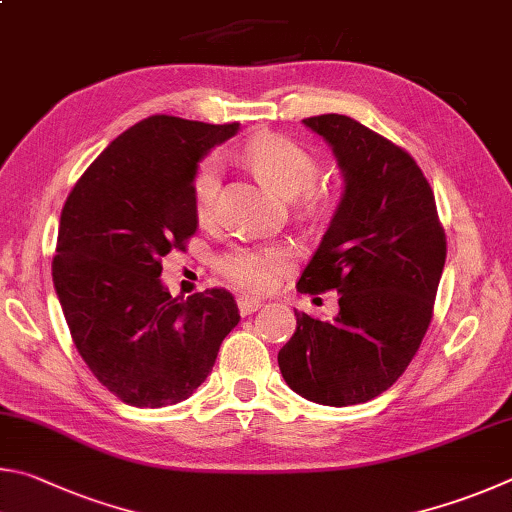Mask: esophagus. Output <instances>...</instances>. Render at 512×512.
<instances>
[{
	"instance_id": "esophagus-1",
	"label": "esophagus",
	"mask_w": 512,
	"mask_h": 512,
	"mask_svg": "<svg viewBox=\"0 0 512 512\" xmlns=\"http://www.w3.org/2000/svg\"><path fill=\"white\" fill-rule=\"evenodd\" d=\"M263 303L258 301V299H251V297H238V310H240V315L242 317H247V315H254V312L261 308Z\"/></svg>"
}]
</instances>
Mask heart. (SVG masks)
Segmentation results:
<instances>
[{"label":"heart","mask_w":512,"mask_h":512,"mask_svg":"<svg viewBox=\"0 0 512 512\" xmlns=\"http://www.w3.org/2000/svg\"><path fill=\"white\" fill-rule=\"evenodd\" d=\"M245 161L263 184L283 197H296L306 211L321 206L319 191L312 188L319 164L297 141L281 134H258L245 146ZM222 182L218 157L204 159L193 177V206L200 220H209L215 211ZM290 254L283 247H233L218 258V272L229 283L249 292H265L288 272Z\"/></svg>","instance_id":"obj_1"}]
</instances>
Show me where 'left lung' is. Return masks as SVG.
Here are the masks:
<instances>
[{
	"label": "left lung",
	"mask_w": 512,
	"mask_h": 512,
	"mask_svg": "<svg viewBox=\"0 0 512 512\" xmlns=\"http://www.w3.org/2000/svg\"><path fill=\"white\" fill-rule=\"evenodd\" d=\"M303 123L333 148L344 193L297 290H335L339 312L321 321L294 310L297 333L279 351V369L317 405H360L418 353L445 267V231L409 152L344 114Z\"/></svg>",
	"instance_id": "1"
}]
</instances>
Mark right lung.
Listing matches in <instances>:
<instances>
[{"instance_id":"1","label":"right lung","mask_w":512,"mask_h":512,"mask_svg":"<svg viewBox=\"0 0 512 512\" xmlns=\"http://www.w3.org/2000/svg\"><path fill=\"white\" fill-rule=\"evenodd\" d=\"M238 123L155 114L119 134L62 206L53 285L89 371L132 407L186 400L240 315L222 288L170 297L161 258L197 229L193 177Z\"/></svg>"}]
</instances>
